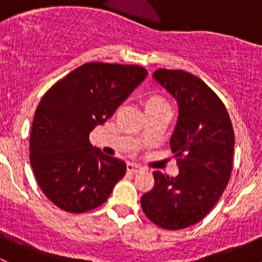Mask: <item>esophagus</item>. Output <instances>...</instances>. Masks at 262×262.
<instances>
[{
	"label": "esophagus",
	"instance_id": "esophagus-1",
	"mask_svg": "<svg viewBox=\"0 0 262 262\" xmlns=\"http://www.w3.org/2000/svg\"><path fill=\"white\" fill-rule=\"evenodd\" d=\"M126 170L129 171V172H133V173H138V172H142V171L144 170L142 166L137 165V163H128L126 165Z\"/></svg>",
	"mask_w": 262,
	"mask_h": 262
}]
</instances>
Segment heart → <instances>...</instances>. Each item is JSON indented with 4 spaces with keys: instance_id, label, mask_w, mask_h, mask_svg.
Returning a JSON list of instances; mask_svg holds the SVG:
<instances>
[{
    "instance_id": "1",
    "label": "heart",
    "mask_w": 262,
    "mask_h": 262,
    "mask_svg": "<svg viewBox=\"0 0 262 262\" xmlns=\"http://www.w3.org/2000/svg\"><path fill=\"white\" fill-rule=\"evenodd\" d=\"M143 106L146 113H150L155 112V110L157 109H161V107L168 106V104L162 96H160V95L149 94L143 99Z\"/></svg>"
}]
</instances>
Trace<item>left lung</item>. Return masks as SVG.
<instances>
[{"label":"left lung","instance_id":"left-lung-1","mask_svg":"<svg viewBox=\"0 0 262 262\" xmlns=\"http://www.w3.org/2000/svg\"><path fill=\"white\" fill-rule=\"evenodd\" d=\"M153 76L179 104L170 141L179 175L155 171V186L141 198V205L156 226L178 231L202 221L223 194L233 167L234 132L222 100L199 77L165 68Z\"/></svg>","mask_w":262,"mask_h":262}]
</instances>
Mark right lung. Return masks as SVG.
<instances>
[{
    "label": "right lung",
    "mask_w": 262,
    "mask_h": 262,
    "mask_svg": "<svg viewBox=\"0 0 262 262\" xmlns=\"http://www.w3.org/2000/svg\"><path fill=\"white\" fill-rule=\"evenodd\" d=\"M139 66L90 62L43 95L30 132V165L44 195L59 209L84 213L104 204L125 175L119 158L92 148L90 133L146 78Z\"/></svg>",
    "instance_id": "right-lung-1"
}]
</instances>
